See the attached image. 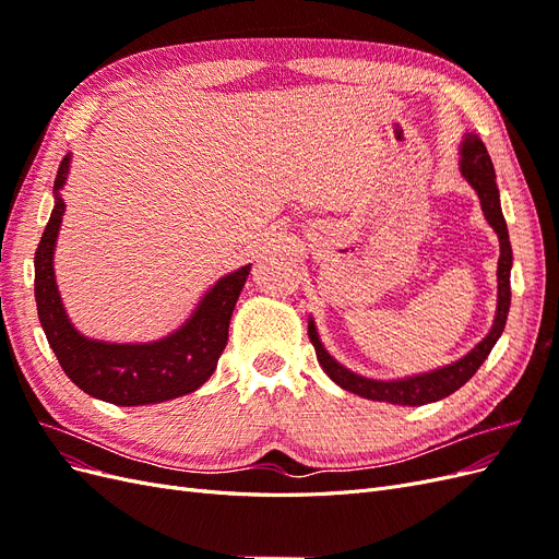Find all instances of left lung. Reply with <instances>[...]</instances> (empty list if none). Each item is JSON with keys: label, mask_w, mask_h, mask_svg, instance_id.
<instances>
[{"label": "left lung", "mask_w": 559, "mask_h": 559, "mask_svg": "<svg viewBox=\"0 0 559 559\" xmlns=\"http://www.w3.org/2000/svg\"><path fill=\"white\" fill-rule=\"evenodd\" d=\"M460 163H462V175L466 177V181L473 186V189L478 191L487 224L495 228V233L499 235V245H501V257H499V267H497L499 300H497V317H495L492 331H489L485 341L473 347L464 359L454 361L441 370H433V373L415 376V378H405V380H394V382H380V380H368L361 376H354L352 370L337 364L331 354L321 347L314 324L310 321L308 335L314 345L321 368L326 370V376L335 384H341L352 394H359L370 401L396 403V405H425V403H431L438 399H445L473 378V373H476V370L483 366L487 354L492 352L495 343L499 341V335L506 326V319H509V308H511L513 251H511V242H509V228H506L501 205H499L495 165H492V158H489V154H487L485 144L478 140V134H466V140L462 144V160Z\"/></svg>", "instance_id": "left-lung-1"}]
</instances>
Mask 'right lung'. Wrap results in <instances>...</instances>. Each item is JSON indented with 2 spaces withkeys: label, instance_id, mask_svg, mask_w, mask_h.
Listing matches in <instances>:
<instances>
[{
  "label": "right lung",
  "instance_id": "1",
  "mask_svg": "<svg viewBox=\"0 0 559 559\" xmlns=\"http://www.w3.org/2000/svg\"><path fill=\"white\" fill-rule=\"evenodd\" d=\"M67 167L70 156H64L58 167L56 207L35 253L39 321L67 378L86 394L114 405L163 403L195 392L210 380L228 343L230 314L251 263L218 280L214 289L200 300L193 317L158 343L107 345L88 341L67 319L53 277V247L64 214V202L58 191L67 179Z\"/></svg>",
  "mask_w": 559,
  "mask_h": 559
}]
</instances>
